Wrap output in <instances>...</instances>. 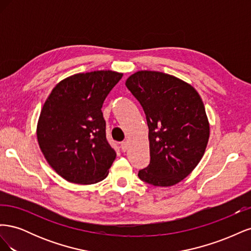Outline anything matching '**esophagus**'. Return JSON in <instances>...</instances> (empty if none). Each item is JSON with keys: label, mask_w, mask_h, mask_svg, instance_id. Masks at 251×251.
<instances>
[{"label": "esophagus", "mask_w": 251, "mask_h": 251, "mask_svg": "<svg viewBox=\"0 0 251 251\" xmlns=\"http://www.w3.org/2000/svg\"><path fill=\"white\" fill-rule=\"evenodd\" d=\"M127 149H128V143L126 141H124L121 143V150H123V151H126Z\"/></svg>", "instance_id": "1"}]
</instances>
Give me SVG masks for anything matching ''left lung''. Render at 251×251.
I'll return each mask as SVG.
<instances>
[{
    "mask_svg": "<svg viewBox=\"0 0 251 251\" xmlns=\"http://www.w3.org/2000/svg\"><path fill=\"white\" fill-rule=\"evenodd\" d=\"M126 88L147 116L151 161L139 178L173 186L191 174L206 150L210 127L197 90L174 75L142 70L130 75Z\"/></svg>",
    "mask_w": 251,
    "mask_h": 251,
    "instance_id": "obj_1",
    "label": "left lung"
}]
</instances>
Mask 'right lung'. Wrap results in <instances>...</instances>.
<instances>
[{
	"instance_id": "add662e5",
	"label": "right lung",
	"mask_w": 251,
	"mask_h": 251,
	"mask_svg": "<svg viewBox=\"0 0 251 251\" xmlns=\"http://www.w3.org/2000/svg\"><path fill=\"white\" fill-rule=\"evenodd\" d=\"M123 75L111 70L71 75L44 102L37 142L49 165L68 182L93 184L108 176L116 153L105 138L101 108Z\"/></svg>"
}]
</instances>
